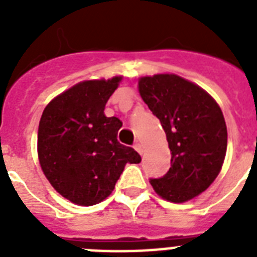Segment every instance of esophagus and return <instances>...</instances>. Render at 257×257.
<instances>
[{
	"mask_svg": "<svg viewBox=\"0 0 257 257\" xmlns=\"http://www.w3.org/2000/svg\"><path fill=\"white\" fill-rule=\"evenodd\" d=\"M135 149H136L137 152L140 153V155H143V152H144L143 144H140V143H136V144H135Z\"/></svg>",
	"mask_w": 257,
	"mask_h": 257,
	"instance_id": "esophagus-1",
	"label": "esophagus"
}]
</instances>
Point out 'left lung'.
Returning a JSON list of instances; mask_svg holds the SVG:
<instances>
[{
    "label": "left lung",
    "instance_id": "left-lung-1",
    "mask_svg": "<svg viewBox=\"0 0 257 257\" xmlns=\"http://www.w3.org/2000/svg\"><path fill=\"white\" fill-rule=\"evenodd\" d=\"M139 92L160 120L171 149V168L151 179L157 195L172 203L193 199L221 171L227 152L223 112L204 89L176 74L139 80Z\"/></svg>",
    "mask_w": 257,
    "mask_h": 257
}]
</instances>
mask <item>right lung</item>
Returning <instances> with one entry per match:
<instances>
[{
  "mask_svg": "<svg viewBox=\"0 0 257 257\" xmlns=\"http://www.w3.org/2000/svg\"><path fill=\"white\" fill-rule=\"evenodd\" d=\"M121 76L82 81L46 105L38 125L40 165L52 187L77 205H94L108 197L126 164L140 155L117 141L122 126L106 117L105 104Z\"/></svg>",
  "mask_w": 257,
  "mask_h": 257,
  "instance_id": "right-lung-1",
  "label": "right lung"
}]
</instances>
